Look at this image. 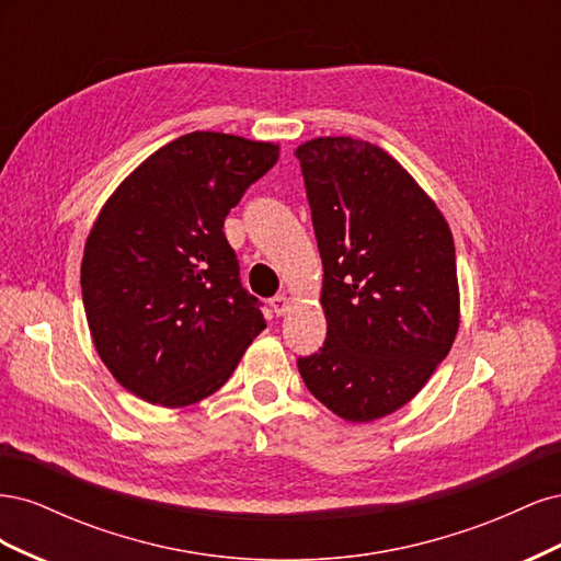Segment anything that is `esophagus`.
I'll list each match as a JSON object with an SVG mask.
<instances>
[{
    "instance_id": "esophagus-1",
    "label": "esophagus",
    "mask_w": 561,
    "mask_h": 561,
    "mask_svg": "<svg viewBox=\"0 0 561 561\" xmlns=\"http://www.w3.org/2000/svg\"><path fill=\"white\" fill-rule=\"evenodd\" d=\"M293 307V299L287 295H276L274 299H271V309H274L276 316H285L287 311H290Z\"/></svg>"
}]
</instances>
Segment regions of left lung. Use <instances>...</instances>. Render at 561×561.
Instances as JSON below:
<instances>
[{
    "label": "left lung",
    "mask_w": 561,
    "mask_h": 561,
    "mask_svg": "<svg viewBox=\"0 0 561 561\" xmlns=\"http://www.w3.org/2000/svg\"><path fill=\"white\" fill-rule=\"evenodd\" d=\"M322 260L328 339L299 375L330 412H398L447 358L461 322L454 236L386 149L325 135L295 149Z\"/></svg>",
    "instance_id": "obj_1"
}]
</instances>
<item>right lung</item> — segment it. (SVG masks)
Masks as SVG:
<instances>
[{"label":"right lung","instance_id":"right-lung-1","mask_svg":"<svg viewBox=\"0 0 561 561\" xmlns=\"http://www.w3.org/2000/svg\"><path fill=\"white\" fill-rule=\"evenodd\" d=\"M280 145L194 130L149 154L100 208L83 245L93 346L133 396L165 410L222 388L264 328L222 231Z\"/></svg>","mask_w":561,"mask_h":561}]
</instances>
